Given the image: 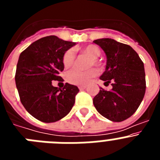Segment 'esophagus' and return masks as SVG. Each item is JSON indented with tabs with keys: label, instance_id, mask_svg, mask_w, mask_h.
<instances>
[{
	"label": "esophagus",
	"instance_id": "34e87169",
	"mask_svg": "<svg viewBox=\"0 0 160 160\" xmlns=\"http://www.w3.org/2000/svg\"><path fill=\"white\" fill-rule=\"evenodd\" d=\"M78 88H79V90H84V89L87 88V86H86V85H82V86H79Z\"/></svg>",
	"mask_w": 160,
	"mask_h": 160
}]
</instances>
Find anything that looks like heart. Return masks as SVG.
Wrapping results in <instances>:
<instances>
[{
	"label": "heart",
	"mask_w": 160,
	"mask_h": 160,
	"mask_svg": "<svg viewBox=\"0 0 160 160\" xmlns=\"http://www.w3.org/2000/svg\"><path fill=\"white\" fill-rule=\"evenodd\" d=\"M82 51L91 58L89 66L93 65L96 66H99V62L98 58L101 54V50L95 45H89L82 49ZM75 60V52L73 49H67L63 54L62 63L65 67H70ZM97 75V70L95 69H89L87 70H80L78 69H73L66 73V80L70 83L75 85H85L88 83L94 77Z\"/></svg>",
	"instance_id": "1"
}]
</instances>
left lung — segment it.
<instances>
[{"label":"left lung","instance_id":"1","mask_svg":"<svg viewBox=\"0 0 160 160\" xmlns=\"http://www.w3.org/2000/svg\"><path fill=\"white\" fill-rule=\"evenodd\" d=\"M94 42L107 55V66L100 79L111 90L100 87L93 102L98 112L113 122L130 118L138 108L146 91L144 65L138 53L130 46L111 38Z\"/></svg>","mask_w":160,"mask_h":160}]
</instances>
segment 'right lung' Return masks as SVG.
<instances>
[{
    "mask_svg": "<svg viewBox=\"0 0 160 160\" xmlns=\"http://www.w3.org/2000/svg\"><path fill=\"white\" fill-rule=\"evenodd\" d=\"M75 42L47 36L32 43L22 52L17 65L15 82L20 100L25 110L37 119L54 122L71 111L79 90L66 83L62 89L52 81H62V57Z\"/></svg>",
    "mask_w": 160,
    "mask_h": 160,
    "instance_id": "right-lung-1",
    "label": "right lung"
}]
</instances>
